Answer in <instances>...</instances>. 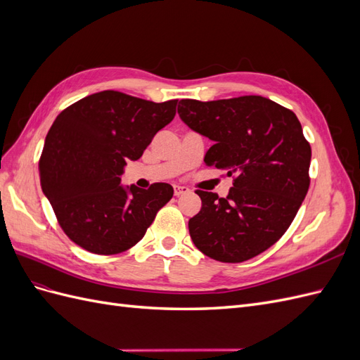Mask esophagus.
Masks as SVG:
<instances>
[{
  "label": "esophagus",
  "mask_w": 360,
  "mask_h": 360,
  "mask_svg": "<svg viewBox=\"0 0 360 360\" xmlns=\"http://www.w3.org/2000/svg\"><path fill=\"white\" fill-rule=\"evenodd\" d=\"M188 192H189V189H188L186 186H180V184H174V195H176V197H180V195L188 193Z\"/></svg>",
  "instance_id": "1"
}]
</instances>
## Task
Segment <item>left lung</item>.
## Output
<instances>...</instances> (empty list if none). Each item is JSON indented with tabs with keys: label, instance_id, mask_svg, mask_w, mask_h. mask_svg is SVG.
<instances>
[{
	"label": "left lung",
	"instance_id": "obj_1",
	"mask_svg": "<svg viewBox=\"0 0 360 360\" xmlns=\"http://www.w3.org/2000/svg\"><path fill=\"white\" fill-rule=\"evenodd\" d=\"M179 115L213 141L207 167L225 169V198L195 191L201 210L189 219L193 245L221 263L264 252L288 230L309 189L311 146L296 114L261 96L200 102L183 99Z\"/></svg>",
	"mask_w": 360,
	"mask_h": 360
}]
</instances>
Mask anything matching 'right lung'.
Returning a JSON list of instances; mask_svg holds the SVG:
<instances>
[{
  "label": "right lung",
  "mask_w": 360,
  "mask_h": 360,
  "mask_svg": "<svg viewBox=\"0 0 360 360\" xmlns=\"http://www.w3.org/2000/svg\"><path fill=\"white\" fill-rule=\"evenodd\" d=\"M177 99L156 103L114 90L84 97L52 123L39 160L41 191L73 243L117 255L144 237L171 198L168 183L120 186L127 160L143 156L176 115Z\"/></svg>",
  "instance_id": "add662e5"
}]
</instances>
